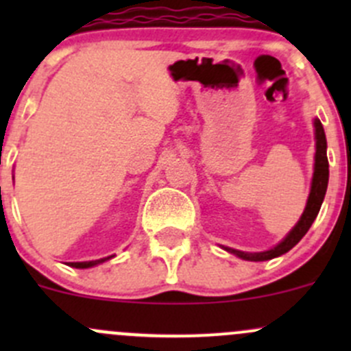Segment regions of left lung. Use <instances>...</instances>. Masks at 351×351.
<instances>
[{"label": "left lung", "instance_id": "8db88e82", "mask_svg": "<svg viewBox=\"0 0 351 351\" xmlns=\"http://www.w3.org/2000/svg\"><path fill=\"white\" fill-rule=\"evenodd\" d=\"M314 127H316V165H314V176H313V186H311L309 200H307L306 210H304L302 217L297 222L295 228L289 232V236L280 244L274 247V250L263 251V253H244V251L231 250L226 247L229 253L236 254V256L243 258L247 261H265L271 260L275 256L287 253L292 250L300 239L304 238L309 228L313 226L314 219L319 214L321 204H323L324 195H326L328 189V178H329V169H328V156H326V136H324V129L321 125L319 120H314Z\"/></svg>", "mask_w": 351, "mask_h": 351}]
</instances>
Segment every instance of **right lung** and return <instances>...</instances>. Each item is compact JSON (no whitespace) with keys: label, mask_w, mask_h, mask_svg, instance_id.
Listing matches in <instances>:
<instances>
[{"label":"right lung","mask_w":351,"mask_h":351,"mask_svg":"<svg viewBox=\"0 0 351 351\" xmlns=\"http://www.w3.org/2000/svg\"><path fill=\"white\" fill-rule=\"evenodd\" d=\"M108 258H112V256H108ZM108 258H101V260H95V261H81V263H69V267L90 268V267H95V265H98V263H104V261H107Z\"/></svg>","instance_id":"add662e5"}]
</instances>
